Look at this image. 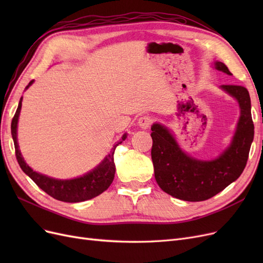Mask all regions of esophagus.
I'll list each match as a JSON object with an SVG mask.
<instances>
[{"label": "esophagus", "mask_w": 263, "mask_h": 263, "mask_svg": "<svg viewBox=\"0 0 263 263\" xmlns=\"http://www.w3.org/2000/svg\"><path fill=\"white\" fill-rule=\"evenodd\" d=\"M151 123H153V118H151L150 116H147V115L141 116L138 119V126L142 129H147L148 127L151 125Z\"/></svg>", "instance_id": "34e87169"}]
</instances>
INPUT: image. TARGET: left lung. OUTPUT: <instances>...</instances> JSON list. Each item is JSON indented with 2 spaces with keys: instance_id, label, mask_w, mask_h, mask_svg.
I'll return each mask as SVG.
<instances>
[{
  "instance_id": "8db88e82",
  "label": "left lung",
  "mask_w": 263,
  "mask_h": 263,
  "mask_svg": "<svg viewBox=\"0 0 263 263\" xmlns=\"http://www.w3.org/2000/svg\"><path fill=\"white\" fill-rule=\"evenodd\" d=\"M214 67L232 76L225 63L215 61ZM220 87L239 103L240 117L232 144L214 160H197L187 156L166 127L158 123L151 126V159L156 181L165 193L179 200H209L239 178L248 160L254 135L249 92L241 85L224 84Z\"/></svg>"
}]
</instances>
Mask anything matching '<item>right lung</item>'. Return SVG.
<instances>
[{
	"instance_id": "1",
	"label": "right lung",
	"mask_w": 263,
	"mask_h": 263,
	"mask_svg": "<svg viewBox=\"0 0 263 263\" xmlns=\"http://www.w3.org/2000/svg\"><path fill=\"white\" fill-rule=\"evenodd\" d=\"M34 80H31L26 89L33 84ZM22 100L21 98L18 107L16 109L11 125V132L12 137L14 140L15 146V155H16L17 162L22 170L25 172L27 176L33 180L36 184L41 187L43 191L50 195L51 197L55 198L58 201L68 202V203H78L91 200V198L100 195L108 189V186L112 184L115 176V163H114V151L116 147L122 144L126 139L127 135L124 134L122 139L114 145L112 148L110 154H108L104 160H103L97 168H94L92 171L87 172L83 177L71 179V180H58L44 176L42 173H38L28 166V164L24 161V158L22 157L21 150L18 148L17 142V123H18V116L22 108Z\"/></svg>"
}]
</instances>
